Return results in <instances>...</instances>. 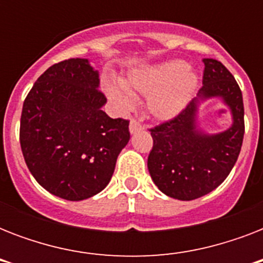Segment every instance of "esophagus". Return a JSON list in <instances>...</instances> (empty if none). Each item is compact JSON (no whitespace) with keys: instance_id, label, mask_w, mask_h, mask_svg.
Returning a JSON list of instances; mask_svg holds the SVG:
<instances>
[{"instance_id":"esophagus-1","label":"esophagus","mask_w":263,"mask_h":263,"mask_svg":"<svg viewBox=\"0 0 263 263\" xmlns=\"http://www.w3.org/2000/svg\"><path fill=\"white\" fill-rule=\"evenodd\" d=\"M140 129H142V125L138 121H135V120H131V123H129V132H131V135L136 134Z\"/></svg>"}]
</instances>
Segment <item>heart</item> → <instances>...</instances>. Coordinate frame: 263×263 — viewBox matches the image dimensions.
Wrapping results in <instances>:
<instances>
[{
    "label": "heart",
    "mask_w": 263,
    "mask_h": 263,
    "mask_svg": "<svg viewBox=\"0 0 263 263\" xmlns=\"http://www.w3.org/2000/svg\"><path fill=\"white\" fill-rule=\"evenodd\" d=\"M199 84V76L187 63L171 60L153 67L138 68L128 73L125 82L103 80V90L120 110L134 105L132 91L147 95L146 109L157 120H171L179 116L191 102Z\"/></svg>",
    "instance_id": "b5f03b06"
}]
</instances>
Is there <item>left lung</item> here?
<instances>
[{
  "instance_id": "obj_1",
  "label": "left lung",
  "mask_w": 263,
  "mask_h": 263,
  "mask_svg": "<svg viewBox=\"0 0 263 263\" xmlns=\"http://www.w3.org/2000/svg\"><path fill=\"white\" fill-rule=\"evenodd\" d=\"M203 87L173 120L152 129L154 140L147 160L153 181L165 195L192 200L216 190L232 171L245 135L241 91L232 73L217 60L203 59ZM220 99L233 123L209 134L200 125V106Z\"/></svg>"
}]
</instances>
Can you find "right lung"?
I'll return each mask as SVG.
<instances>
[{
  "label": "right lung",
  "instance_id": "right-lung-1",
  "mask_svg": "<svg viewBox=\"0 0 263 263\" xmlns=\"http://www.w3.org/2000/svg\"><path fill=\"white\" fill-rule=\"evenodd\" d=\"M88 59L54 64L23 103L20 146L39 185L67 200L97 195L110 181L129 142L128 121L110 119Z\"/></svg>",
  "mask_w": 263,
  "mask_h": 263
}]
</instances>
